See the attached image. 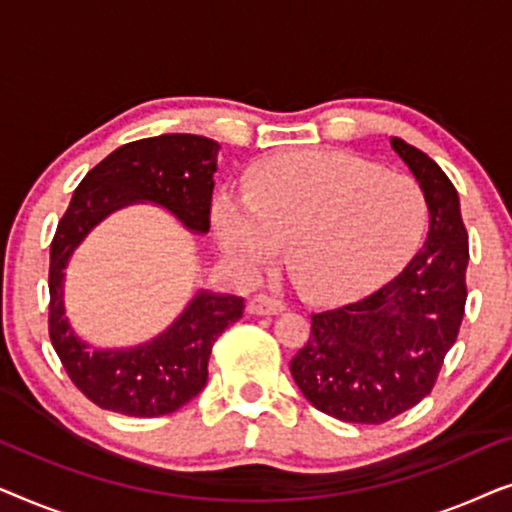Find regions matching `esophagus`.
<instances>
[{"instance_id":"1","label":"esophagus","mask_w":512,"mask_h":512,"mask_svg":"<svg viewBox=\"0 0 512 512\" xmlns=\"http://www.w3.org/2000/svg\"><path fill=\"white\" fill-rule=\"evenodd\" d=\"M249 314H279L284 310V303L282 300L272 298V296H254L249 300Z\"/></svg>"}]
</instances>
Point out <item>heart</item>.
<instances>
[{
  "mask_svg": "<svg viewBox=\"0 0 512 512\" xmlns=\"http://www.w3.org/2000/svg\"><path fill=\"white\" fill-rule=\"evenodd\" d=\"M429 221L422 186L345 151L272 156L244 177V195L212 205L221 249L256 272L286 244L300 289L340 303L373 289L408 261Z\"/></svg>",
  "mask_w": 512,
  "mask_h": 512,
  "instance_id": "1",
  "label": "heart"
}]
</instances>
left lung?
Wrapping results in <instances>:
<instances>
[{
    "label": "left lung",
    "mask_w": 512,
    "mask_h": 512,
    "mask_svg": "<svg viewBox=\"0 0 512 512\" xmlns=\"http://www.w3.org/2000/svg\"><path fill=\"white\" fill-rule=\"evenodd\" d=\"M391 149L426 195L424 247L382 289L312 314L310 338L291 361L307 401L352 424L389 422L431 394L466 305L468 233L457 188L424 151L398 137Z\"/></svg>",
    "instance_id": "obj_1"
}]
</instances>
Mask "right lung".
<instances>
[{"label":"right lung","mask_w":512,"mask_h":512,"mask_svg":"<svg viewBox=\"0 0 512 512\" xmlns=\"http://www.w3.org/2000/svg\"><path fill=\"white\" fill-rule=\"evenodd\" d=\"M219 149L214 139L200 135H158L125 144L83 177L58 223L48 270V335L69 380L104 410L160 417L198 396L207 384L214 342L242 317L244 298L198 291L179 319L144 345L90 349L65 317L69 258L97 223L135 202H153L193 233H207Z\"/></svg>","instance_id":"right-lung-1"}]
</instances>
